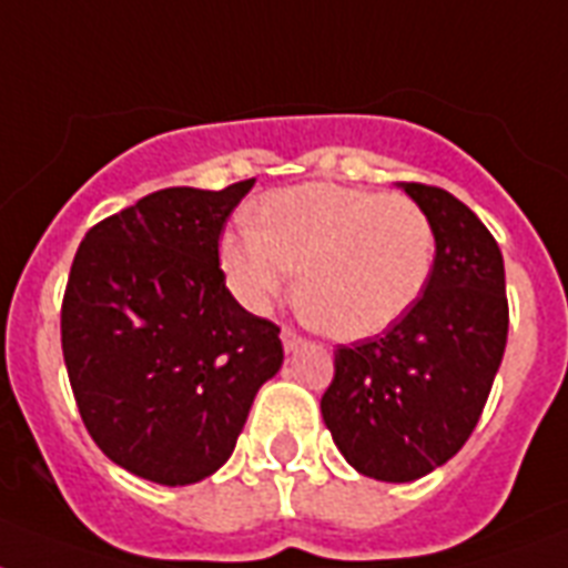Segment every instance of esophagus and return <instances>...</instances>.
<instances>
[{
  "instance_id": "obj_1",
  "label": "esophagus",
  "mask_w": 568,
  "mask_h": 568,
  "mask_svg": "<svg viewBox=\"0 0 568 568\" xmlns=\"http://www.w3.org/2000/svg\"><path fill=\"white\" fill-rule=\"evenodd\" d=\"M281 345H284V351H287V354H295V351H298L304 345V339L298 334H295V331L284 327V331H281Z\"/></svg>"
}]
</instances>
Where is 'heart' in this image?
<instances>
[{"label":"heart","instance_id":"b5f03b06","mask_svg":"<svg viewBox=\"0 0 568 568\" xmlns=\"http://www.w3.org/2000/svg\"><path fill=\"white\" fill-rule=\"evenodd\" d=\"M217 255L246 311H270L298 270V302L327 334L372 339L420 302L435 232L406 196L304 182L270 191L257 226L223 234Z\"/></svg>","mask_w":568,"mask_h":568}]
</instances>
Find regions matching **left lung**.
I'll return each mask as SVG.
<instances>
[{
	"instance_id": "8db88e82",
	"label": "left lung",
	"mask_w": 568,
	"mask_h": 568,
	"mask_svg": "<svg viewBox=\"0 0 568 568\" xmlns=\"http://www.w3.org/2000/svg\"><path fill=\"white\" fill-rule=\"evenodd\" d=\"M397 189L433 223V275L395 327L336 348L322 418L354 470L400 485L447 464L479 424L508 342V298L503 252L462 200L418 182Z\"/></svg>"
}]
</instances>
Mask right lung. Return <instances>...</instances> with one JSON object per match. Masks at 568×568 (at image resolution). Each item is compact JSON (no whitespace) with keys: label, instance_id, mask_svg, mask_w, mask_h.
Returning a JSON list of instances; mask_svg holds the SVG:
<instances>
[{"label":"right lung","instance_id":"1","mask_svg":"<svg viewBox=\"0 0 568 568\" xmlns=\"http://www.w3.org/2000/svg\"><path fill=\"white\" fill-rule=\"evenodd\" d=\"M255 180L162 189L101 220L74 255L63 359L92 442L139 479L182 487L232 456L284 363L278 327L226 290L217 241Z\"/></svg>","mask_w":568,"mask_h":568}]
</instances>
